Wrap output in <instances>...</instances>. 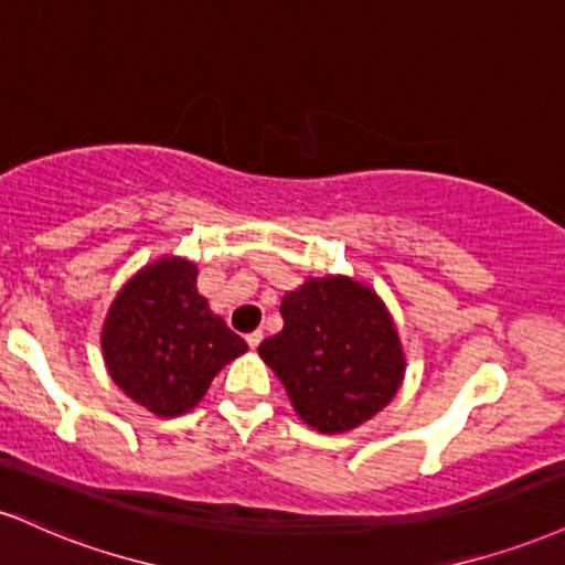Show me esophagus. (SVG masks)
Here are the masks:
<instances>
[{
  "label": "esophagus",
  "mask_w": 565,
  "mask_h": 565,
  "mask_svg": "<svg viewBox=\"0 0 565 565\" xmlns=\"http://www.w3.org/2000/svg\"><path fill=\"white\" fill-rule=\"evenodd\" d=\"M263 342V331H253V334H247V344L253 350H257V344Z\"/></svg>",
  "instance_id": "obj_1"
}]
</instances>
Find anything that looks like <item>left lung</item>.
Listing matches in <instances>:
<instances>
[{"mask_svg":"<svg viewBox=\"0 0 565 565\" xmlns=\"http://www.w3.org/2000/svg\"><path fill=\"white\" fill-rule=\"evenodd\" d=\"M284 329L257 348L316 431H350L403 384L405 358L384 302L344 276L310 278L281 300Z\"/></svg>","mask_w":565,"mask_h":565,"instance_id":"obj_1","label":"left lung"}]
</instances>
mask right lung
<instances>
[{
	"instance_id": "1",
	"label": "right lung",
	"mask_w": 565,
	"mask_h": 565,
	"mask_svg": "<svg viewBox=\"0 0 565 565\" xmlns=\"http://www.w3.org/2000/svg\"><path fill=\"white\" fill-rule=\"evenodd\" d=\"M102 352L113 382L134 403L171 418L192 411L215 373L247 352V342L210 312L196 291L194 263L162 257L115 297Z\"/></svg>"
}]
</instances>
